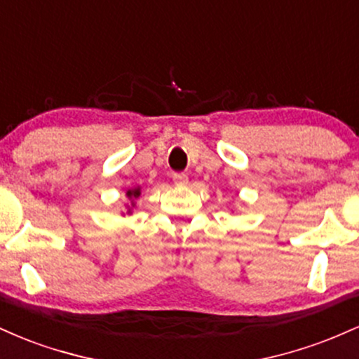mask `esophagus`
I'll use <instances>...</instances> for the list:
<instances>
[{"instance_id":"obj_1","label":"esophagus","mask_w":359,"mask_h":359,"mask_svg":"<svg viewBox=\"0 0 359 359\" xmlns=\"http://www.w3.org/2000/svg\"><path fill=\"white\" fill-rule=\"evenodd\" d=\"M174 182L175 185H179V187H184V185H187L189 182V177L185 174H174Z\"/></svg>"}]
</instances>
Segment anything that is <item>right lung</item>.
I'll return each mask as SVG.
<instances>
[{"mask_svg": "<svg viewBox=\"0 0 359 359\" xmlns=\"http://www.w3.org/2000/svg\"><path fill=\"white\" fill-rule=\"evenodd\" d=\"M140 194H142V191H140V187H135V189H130V191L126 192V196L130 197V201H131V205H135V203L133 201L137 199V197H140ZM128 212H131V209H128Z\"/></svg>", "mask_w": 359, "mask_h": 359, "instance_id": "add662e5", "label": "right lung"}]
</instances>
